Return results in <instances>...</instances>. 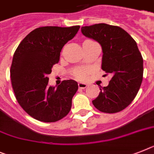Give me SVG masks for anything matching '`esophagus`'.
<instances>
[{"label": "esophagus", "mask_w": 154, "mask_h": 154, "mask_svg": "<svg viewBox=\"0 0 154 154\" xmlns=\"http://www.w3.org/2000/svg\"><path fill=\"white\" fill-rule=\"evenodd\" d=\"M88 85L86 83H83V82H79L78 83V87L80 88H87Z\"/></svg>", "instance_id": "1"}]
</instances>
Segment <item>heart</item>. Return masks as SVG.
<instances>
[{
	"label": "heart",
	"mask_w": 154,
	"mask_h": 154,
	"mask_svg": "<svg viewBox=\"0 0 154 154\" xmlns=\"http://www.w3.org/2000/svg\"><path fill=\"white\" fill-rule=\"evenodd\" d=\"M90 72L89 69H85V68H80L77 69L74 72V76L78 80H85L86 79L88 74Z\"/></svg>",
	"instance_id": "obj_1"
}]
</instances>
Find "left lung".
<instances>
[{
  "instance_id": "1",
  "label": "left lung",
  "mask_w": 154,
  "mask_h": 154,
  "mask_svg": "<svg viewBox=\"0 0 154 154\" xmlns=\"http://www.w3.org/2000/svg\"><path fill=\"white\" fill-rule=\"evenodd\" d=\"M81 33L101 45L102 69L113 76L106 87L99 85L101 91L93 105L103 113L123 110L135 99L143 81V59L136 42L122 28L106 23L82 26Z\"/></svg>"
}]
</instances>
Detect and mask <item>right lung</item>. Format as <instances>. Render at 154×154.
Wrapping results in <instances>:
<instances>
[{"instance_id": "add662e5", "label": "right lung", "mask_w": 154, "mask_h": 154, "mask_svg": "<svg viewBox=\"0 0 154 154\" xmlns=\"http://www.w3.org/2000/svg\"><path fill=\"white\" fill-rule=\"evenodd\" d=\"M79 29L80 26L39 27L15 50L10 69L11 85L19 105L36 120L55 122L70 110L77 82L66 80L55 87L49 86L48 75L59 63L63 46Z\"/></svg>"}]
</instances>
